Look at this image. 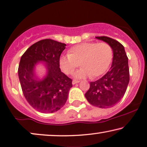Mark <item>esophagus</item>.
<instances>
[{
    "label": "esophagus",
    "instance_id": "esophagus-1",
    "mask_svg": "<svg viewBox=\"0 0 147 147\" xmlns=\"http://www.w3.org/2000/svg\"><path fill=\"white\" fill-rule=\"evenodd\" d=\"M78 83H79V81L78 80H73L72 81V84L75 85L76 84H78Z\"/></svg>",
    "mask_w": 147,
    "mask_h": 147
}]
</instances>
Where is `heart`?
<instances>
[{
    "instance_id": "obj_1",
    "label": "heart",
    "mask_w": 147,
    "mask_h": 147,
    "mask_svg": "<svg viewBox=\"0 0 147 147\" xmlns=\"http://www.w3.org/2000/svg\"><path fill=\"white\" fill-rule=\"evenodd\" d=\"M112 58V47L107 42H84L71 48L68 55L60 57L59 66L63 72L70 75L80 63L83 68L75 74V78L98 77L106 72Z\"/></svg>"
}]
</instances>
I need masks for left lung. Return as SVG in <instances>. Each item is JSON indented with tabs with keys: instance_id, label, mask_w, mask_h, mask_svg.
Masks as SVG:
<instances>
[{
	"instance_id": "obj_1",
	"label": "left lung",
	"mask_w": 147,
	"mask_h": 147,
	"mask_svg": "<svg viewBox=\"0 0 147 147\" xmlns=\"http://www.w3.org/2000/svg\"><path fill=\"white\" fill-rule=\"evenodd\" d=\"M96 38L111 46L114 53L112 64L110 70L103 77L90 82L85 96L93 106L109 108L119 102L126 92L129 82L128 57L124 47L117 40L106 36Z\"/></svg>"
}]
</instances>
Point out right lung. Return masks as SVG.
<instances>
[{"label":"right lung","mask_w":147,"mask_h":147,"mask_svg":"<svg viewBox=\"0 0 147 147\" xmlns=\"http://www.w3.org/2000/svg\"><path fill=\"white\" fill-rule=\"evenodd\" d=\"M66 44L51 39L35 42L21 57L18 76L22 90L31 107L42 113H53L65 105L72 80L59 68V58ZM38 61L47 63V77L38 80L33 73Z\"/></svg>","instance_id":"1"}]
</instances>
